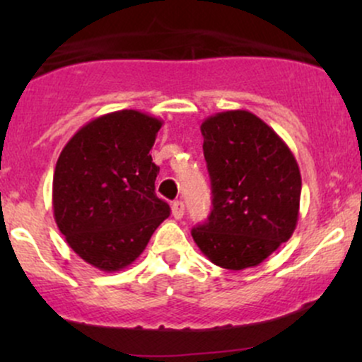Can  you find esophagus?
<instances>
[{
	"label": "esophagus",
	"mask_w": 362,
	"mask_h": 362,
	"mask_svg": "<svg viewBox=\"0 0 362 362\" xmlns=\"http://www.w3.org/2000/svg\"><path fill=\"white\" fill-rule=\"evenodd\" d=\"M172 214L175 219H182L184 218V202L182 201H175L172 204Z\"/></svg>",
	"instance_id": "1"
}]
</instances>
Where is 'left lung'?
<instances>
[{"label":"left lung","instance_id":"8db88e82","mask_svg":"<svg viewBox=\"0 0 362 362\" xmlns=\"http://www.w3.org/2000/svg\"><path fill=\"white\" fill-rule=\"evenodd\" d=\"M213 209L192 238L214 265L255 267L294 233L301 173L288 144L248 110H226L201 124Z\"/></svg>","mask_w":362,"mask_h":362}]
</instances>
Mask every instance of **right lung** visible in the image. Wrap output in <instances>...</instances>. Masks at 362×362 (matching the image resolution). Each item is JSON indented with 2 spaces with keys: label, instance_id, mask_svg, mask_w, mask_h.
Here are the masks:
<instances>
[{
  "label": "right lung",
  "instance_id": "1",
  "mask_svg": "<svg viewBox=\"0 0 362 362\" xmlns=\"http://www.w3.org/2000/svg\"><path fill=\"white\" fill-rule=\"evenodd\" d=\"M161 126L139 110L110 112L76 131L57 158L54 219L73 252L103 272L131 265L170 216L149 155Z\"/></svg>",
  "mask_w": 362,
  "mask_h": 362
}]
</instances>
